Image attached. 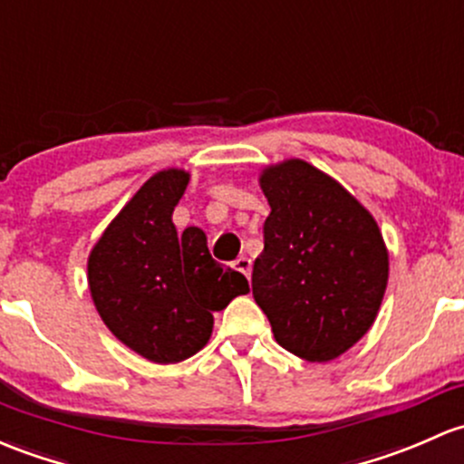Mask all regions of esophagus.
Wrapping results in <instances>:
<instances>
[{
	"mask_svg": "<svg viewBox=\"0 0 464 464\" xmlns=\"http://www.w3.org/2000/svg\"><path fill=\"white\" fill-rule=\"evenodd\" d=\"M233 266H236L237 271L242 273V276H246V277H251V260H248L246 256H240L237 257L236 262H233Z\"/></svg>",
	"mask_w": 464,
	"mask_h": 464,
	"instance_id": "1",
	"label": "esophagus"
}]
</instances>
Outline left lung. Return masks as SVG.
<instances>
[{"mask_svg": "<svg viewBox=\"0 0 464 464\" xmlns=\"http://www.w3.org/2000/svg\"><path fill=\"white\" fill-rule=\"evenodd\" d=\"M265 251L253 265V297L280 347L326 362L373 324L389 256L372 213L335 179L302 160L269 167Z\"/></svg>", "mask_w": 464, "mask_h": 464, "instance_id": "obj_1", "label": "left lung"}]
</instances>
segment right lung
Here are the masks:
<instances>
[{"label":"right lung","mask_w":464,"mask_h":464,"mask_svg":"<svg viewBox=\"0 0 464 464\" xmlns=\"http://www.w3.org/2000/svg\"><path fill=\"white\" fill-rule=\"evenodd\" d=\"M188 173L160 170L120 211L89 257V286L104 324L158 364L191 358L208 343L213 311L248 294L240 271L211 257L202 228L182 236L173 208Z\"/></svg>","instance_id":"1"}]
</instances>
